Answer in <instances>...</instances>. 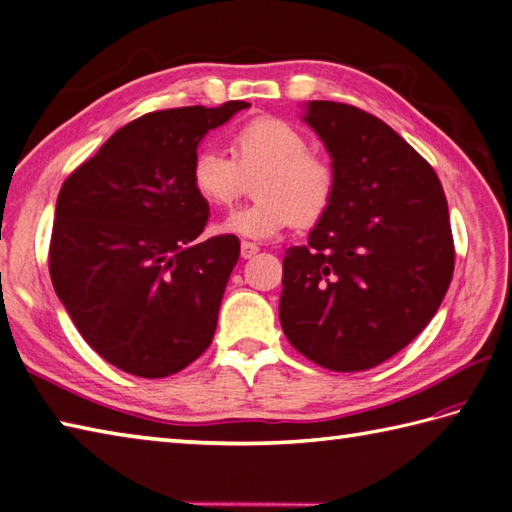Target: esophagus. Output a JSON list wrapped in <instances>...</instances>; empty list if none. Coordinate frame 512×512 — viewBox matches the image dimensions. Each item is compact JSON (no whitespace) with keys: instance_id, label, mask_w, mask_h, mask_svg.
Segmentation results:
<instances>
[{"instance_id":"34e87169","label":"esophagus","mask_w":512,"mask_h":512,"mask_svg":"<svg viewBox=\"0 0 512 512\" xmlns=\"http://www.w3.org/2000/svg\"><path fill=\"white\" fill-rule=\"evenodd\" d=\"M242 257L244 259H250V257H255L257 253H259V246L257 244H253V242H242Z\"/></svg>"}]
</instances>
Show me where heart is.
I'll return each mask as SVG.
<instances>
[{
    "label": "heart",
    "instance_id": "heart-1",
    "mask_svg": "<svg viewBox=\"0 0 512 512\" xmlns=\"http://www.w3.org/2000/svg\"><path fill=\"white\" fill-rule=\"evenodd\" d=\"M233 156L206 147L193 158L191 182L213 206H233L255 182L257 200L228 215L222 231L242 237H275L288 226L317 224L330 209L336 176L325 158L312 154L308 138L281 118H255L233 134Z\"/></svg>",
    "mask_w": 512,
    "mask_h": 512
}]
</instances>
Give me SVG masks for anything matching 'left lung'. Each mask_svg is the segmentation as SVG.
Returning a JSON list of instances; mask_svg holds the SVG:
<instances>
[{
	"mask_svg": "<svg viewBox=\"0 0 512 512\" xmlns=\"http://www.w3.org/2000/svg\"><path fill=\"white\" fill-rule=\"evenodd\" d=\"M306 121L332 158L330 209L284 257L279 321L295 350L332 372H361L427 328L455 250L436 171L380 118L310 101Z\"/></svg>",
	"mask_w": 512,
	"mask_h": 512,
	"instance_id": "obj_1",
	"label": "left lung"
}]
</instances>
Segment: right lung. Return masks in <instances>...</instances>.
Wrapping results in <instances>:
<instances>
[{
  "mask_svg": "<svg viewBox=\"0 0 512 512\" xmlns=\"http://www.w3.org/2000/svg\"><path fill=\"white\" fill-rule=\"evenodd\" d=\"M250 107H178L121 127L70 173L54 209L50 279L107 363L165 378L211 345L239 239H200L209 202L191 165L211 129Z\"/></svg>",
  "mask_w": 512,
  "mask_h": 512,
  "instance_id": "right-lung-1",
  "label": "right lung"
}]
</instances>
